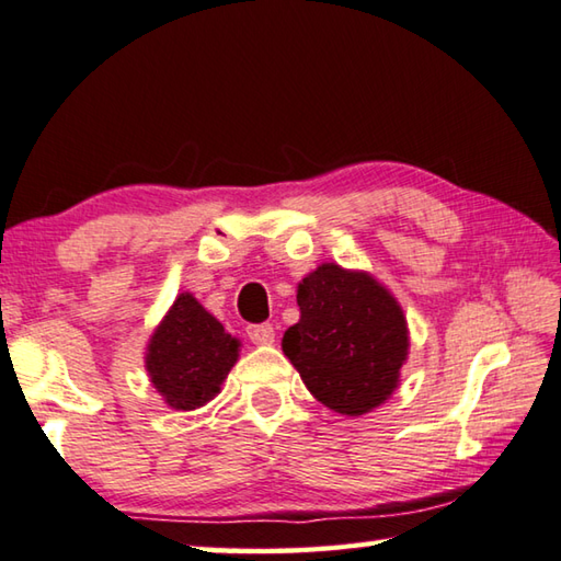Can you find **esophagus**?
<instances>
[{"label":"esophagus","mask_w":561,"mask_h":561,"mask_svg":"<svg viewBox=\"0 0 561 561\" xmlns=\"http://www.w3.org/2000/svg\"><path fill=\"white\" fill-rule=\"evenodd\" d=\"M248 335L254 345H272L274 343V329L270 323L248 325Z\"/></svg>","instance_id":"34e87169"}]
</instances>
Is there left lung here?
<instances>
[{
    "label": "left lung",
    "instance_id": "8db88e82",
    "mask_svg": "<svg viewBox=\"0 0 561 561\" xmlns=\"http://www.w3.org/2000/svg\"><path fill=\"white\" fill-rule=\"evenodd\" d=\"M299 321L282 351L307 390L335 414L360 416L390 400L410 355L394 294L365 270L323 262L297 284Z\"/></svg>",
    "mask_w": 561,
    "mask_h": 561
}]
</instances>
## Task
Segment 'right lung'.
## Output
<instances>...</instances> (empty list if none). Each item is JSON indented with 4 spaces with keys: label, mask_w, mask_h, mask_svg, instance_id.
I'll return each instance as SVG.
<instances>
[{
    "label": "right lung",
    "mask_w": 561,
    "mask_h": 561,
    "mask_svg": "<svg viewBox=\"0 0 561 561\" xmlns=\"http://www.w3.org/2000/svg\"><path fill=\"white\" fill-rule=\"evenodd\" d=\"M240 358V341L191 291H181L145 348L149 382L171 410L193 412L220 392Z\"/></svg>",
    "instance_id": "add662e5"
}]
</instances>
